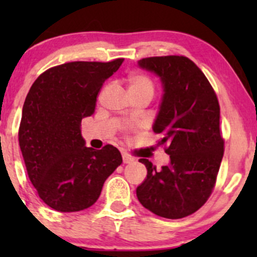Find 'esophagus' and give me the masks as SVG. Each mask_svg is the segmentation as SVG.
Returning a JSON list of instances; mask_svg holds the SVG:
<instances>
[{"label": "esophagus", "mask_w": 257, "mask_h": 257, "mask_svg": "<svg viewBox=\"0 0 257 257\" xmlns=\"http://www.w3.org/2000/svg\"><path fill=\"white\" fill-rule=\"evenodd\" d=\"M121 157H123V163H124V164H131V163L134 162L133 158L129 157L128 154H123V155H121Z\"/></svg>", "instance_id": "obj_1"}]
</instances>
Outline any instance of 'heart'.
<instances>
[{
  "instance_id": "heart-1",
  "label": "heart",
  "mask_w": 257,
  "mask_h": 257,
  "mask_svg": "<svg viewBox=\"0 0 257 257\" xmlns=\"http://www.w3.org/2000/svg\"><path fill=\"white\" fill-rule=\"evenodd\" d=\"M128 90L131 94H136V93H148L153 97L154 93V84L144 74H132L128 78Z\"/></svg>"
}]
</instances>
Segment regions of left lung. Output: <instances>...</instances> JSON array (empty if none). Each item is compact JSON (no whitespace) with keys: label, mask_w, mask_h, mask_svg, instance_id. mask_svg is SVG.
Wrapping results in <instances>:
<instances>
[{"label":"left lung","mask_w":257,"mask_h":257,"mask_svg":"<svg viewBox=\"0 0 257 257\" xmlns=\"http://www.w3.org/2000/svg\"><path fill=\"white\" fill-rule=\"evenodd\" d=\"M142 69L159 77L162 102L153 132L167 144L169 164L148 170L137 188L145 209L167 219H181L205 204L214 188L224 155L220 107L209 80L193 61L183 56L150 57L138 61Z\"/></svg>","instance_id":"left-lung-1"}]
</instances>
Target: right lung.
<instances>
[{
    "label": "right lung",
    "instance_id": "1",
    "mask_svg": "<svg viewBox=\"0 0 257 257\" xmlns=\"http://www.w3.org/2000/svg\"><path fill=\"white\" fill-rule=\"evenodd\" d=\"M123 61L64 63L41 74L31 87L18 141L28 178L49 208L73 212L92 206L123 162L113 145L85 147L80 132L82 119L94 113L103 83Z\"/></svg>",
    "mask_w": 257,
    "mask_h": 257
}]
</instances>
